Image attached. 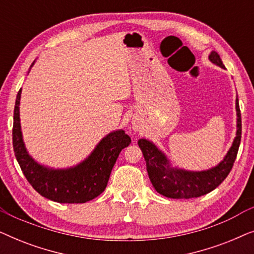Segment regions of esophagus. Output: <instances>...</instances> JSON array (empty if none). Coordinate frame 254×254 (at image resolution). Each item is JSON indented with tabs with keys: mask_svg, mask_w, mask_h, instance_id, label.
<instances>
[{
	"mask_svg": "<svg viewBox=\"0 0 254 254\" xmlns=\"http://www.w3.org/2000/svg\"><path fill=\"white\" fill-rule=\"evenodd\" d=\"M131 128H133L134 131H138V130H140V125H138L137 121L134 120L133 123H131Z\"/></svg>",
	"mask_w": 254,
	"mask_h": 254,
	"instance_id": "34e87169",
	"label": "esophagus"
}]
</instances>
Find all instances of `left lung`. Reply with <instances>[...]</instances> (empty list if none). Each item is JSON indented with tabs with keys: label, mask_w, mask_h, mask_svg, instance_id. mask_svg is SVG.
Returning a JSON list of instances; mask_svg holds the SVG:
<instances>
[{
	"label": "left lung",
	"mask_w": 254,
	"mask_h": 254,
	"mask_svg": "<svg viewBox=\"0 0 254 254\" xmlns=\"http://www.w3.org/2000/svg\"><path fill=\"white\" fill-rule=\"evenodd\" d=\"M209 61L218 67L225 69L220 55L213 51L209 54ZM237 112V130L232 145L229 149L223 161L216 166L203 171H189L173 168L169 158L156 144L147 138H140L138 147L143 154L149 179L159 194L171 199H190L211 192L216 189L230 173L242 138V118L238 98H236Z\"/></svg>",
	"instance_id": "1"
}]
</instances>
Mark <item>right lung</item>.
I'll return each instance as SVG.
<instances>
[{"label": "right lung", "instance_id": "right-lung-1", "mask_svg": "<svg viewBox=\"0 0 254 254\" xmlns=\"http://www.w3.org/2000/svg\"><path fill=\"white\" fill-rule=\"evenodd\" d=\"M34 62L31 64V67ZM22 89L17 93L13 111L12 145L17 162L31 186L40 195L60 203H84L104 192L120 151L130 144L123 129L103 137L91 154L77 165L53 169L41 165L27 152L20 129L19 104Z\"/></svg>", "mask_w": 254, "mask_h": 254}]
</instances>
